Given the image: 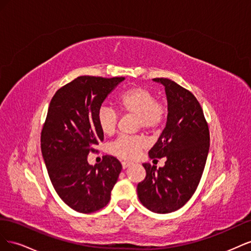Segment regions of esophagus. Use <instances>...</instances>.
Instances as JSON below:
<instances>
[{
    "mask_svg": "<svg viewBox=\"0 0 251 251\" xmlns=\"http://www.w3.org/2000/svg\"><path fill=\"white\" fill-rule=\"evenodd\" d=\"M123 169L125 170V169H127V168H130V166L133 164V163H131V162H127V161H124L123 163Z\"/></svg>",
    "mask_w": 251,
    "mask_h": 251,
    "instance_id": "34e87169",
    "label": "esophagus"
}]
</instances>
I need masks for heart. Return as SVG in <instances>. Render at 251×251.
I'll return each instance as SVG.
<instances>
[{
	"label": "heart",
	"instance_id": "b5f03b06",
	"mask_svg": "<svg viewBox=\"0 0 251 251\" xmlns=\"http://www.w3.org/2000/svg\"><path fill=\"white\" fill-rule=\"evenodd\" d=\"M117 104L124 113L134 114L137 126L144 130L153 131L160 126L168 115V105L156 100V94L146 87H133L124 91ZM97 124L104 135L115 133L118 124V113L109 105H101L97 111ZM144 147V140L139 136L121 135L109 146V151L116 157L132 160L138 156Z\"/></svg>",
	"mask_w": 251,
	"mask_h": 251
}]
</instances>
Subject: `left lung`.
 I'll use <instances>...</instances> for the list:
<instances>
[{"label": "left lung", "instance_id": "8db88e82", "mask_svg": "<svg viewBox=\"0 0 251 251\" xmlns=\"http://www.w3.org/2000/svg\"><path fill=\"white\" fill-rule=\"evenodd\" d=\"M164 86L168 120L149 151L151 159L165 157L163 168L143 163L147 176L137 185L140 202L157 214L181 208L192 198L202 177L209 151V131L203 110L188 90L169 78H154Z\"/></svg>", "mask_w": 251, "mask_h": 251}]
</instances>
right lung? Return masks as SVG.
Here are the masks:
<instances>
[{
  "label": "right lung",
  "instance_id": "obj_1",
  "mask_svg": "<svg viewBox=\"0 0 251 251\" xmlns=\"http://www.w3.org/2000/svg\"><path fill=\"white\" fill-rule=\"evenodd\" d=\"M125 77L79 76L56 91L42 130L41 149L51 183L68 206L82 214L104 207L121 172L115 157L88 162L103 140L97 111Z\"/></svg>",
  "mask_w": 251,
  "mask_h": 251
}]
</instances>
